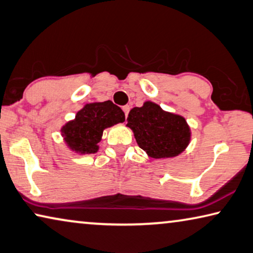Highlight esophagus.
I'll list each match as a JSON object with an SVG mask.
<instances>
[{
  "instance_id": "34e87169",
  "label": "esophagus",
  "mask_w": 253,
  "mask_h": 253,
  "mask_svg": "<svg viewBox=\"0 0 253 253\" xmlns=\"http://www.w3.org/2000/svg\"><path fill=\"white\" fill-rule=\"evenodd\" d=\"M123 110H124V112H125V117L127 118L128 112H129V110H130V107L129 106H124L123 107Z\"/></svg>"
}]
</instances>
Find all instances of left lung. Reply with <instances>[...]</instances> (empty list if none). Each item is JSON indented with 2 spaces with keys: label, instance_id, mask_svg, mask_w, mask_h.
Wrapping results in <instances>:
<instances>
[{
  "label": "left lung",
  "instance_id": "left-lung-1",
  "mask_svg": "<svg viewBox=\"0 0 253 253\" xmlns=\"http://www.w3.org/2000/svg\"><path fill=\"white\" fill-rule=\"evenodd\" d=\"M127 120L138 146L153 159L177 156L189 144L190 128L186 119L162 110L154 102L133 108Z\"/></svg>",
  "mask_w": 253,
  "mask_h": 253
}]
</instances>
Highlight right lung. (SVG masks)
Returning a JSON list of instances; mask_svg holds the SVG:
<instances>
[{
  "label": "right lung",
  "mask_w": 253,
  "mask_h": 253,
  "mask_svg": "<svg viewBox=\"0 0 253 253\" xmlns=\"http://www.w3.org/2000/svg\"><path fill=\"white\" fill-rule=\"evenodd\" d=\"M123 122H125V114L110 100L89 103L76 114L74 120L62 128V133L72 150L91 154L98 151L103 129Z\"/></svg>",
  "instance_id": "right-lung-1"
}]
</instances>
